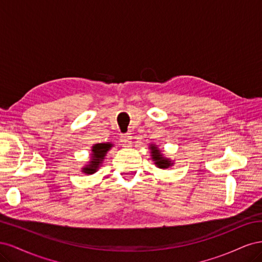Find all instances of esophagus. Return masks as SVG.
<instances>
[{"label": "esophagus", "mask_w": 262, "mask_h": 262, "mask_svg": "<svg viewBox=\"0 0 262 262\" xmlns=\"http://www.w3.org/2000/svg\"><path fill=\"white\" fill-rule=\"evenodd\" d=\"M132 137L130 136V134H122L121 138H120V141L122 142V144L124 146H130L132 144Z\"/></svg>", "instance_id": "1"}]
</instances>
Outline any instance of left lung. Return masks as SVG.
<instances>
[{
	"instance_id": "left-lung-1",
	"label": "left lung",
	"mask_w": 262,
	"mask_h": 262,
	"mask_svg": "<svg viewBox=\"0 0 262 262\" xmlns=\"http://www.w3.org/2000/svg\"><path fill=\"white\" fill-rule=\"evenodd\" d=\"M149 148H150V156H152V160L154 161V164L157 166L158 168L162 169H166L168 167H171L173 165L172 161H170L169 158H166L163 156L162 150L158 149V147L155 144H149Z\"/></svg>"
}]
</instances>
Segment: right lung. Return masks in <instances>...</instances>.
I'll return each mask as SVG.
<instances>
[{
	"instance_id": "add662e5",
	"label": "right lung",
	"mask_w": 262,
	"mask_h": 262,
	"mask_svg": "<svg viewBox=\"0 0 262 262\" xmlns=\"http://www.w3.org/2000/svg\"><path fill=\"white\" fill-rule=\"evenodd\" d=\"M114 146L113 143H97L94 144L92 147V156L89 165H86L82 169L84 173L87 175H92V173L96 172L99 168V166L102 164V161L105 160V156L108 150Z\"/></svg>"
}]
</instances>
